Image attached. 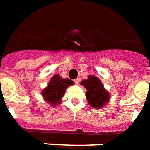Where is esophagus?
<instances>
[{"mask_svg":"<svg viewBox=\"0 0 150 150\" xmlns=\"http://www.w3.org/2000/svg\"><path fill=\"white\" fill-rule=\"evenodd\" d=\"M74 82H75V84H78V83H79V79H78V78H77V79H75V80H74Z\"/></svg>","mask_w":150,"mask_h":150,"instance_id":"34e87169","label":"esophagus"}]
</instances>
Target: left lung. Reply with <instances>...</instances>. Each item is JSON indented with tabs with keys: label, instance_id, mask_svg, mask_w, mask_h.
Listing matches in <instances>:
<instances>
[{
	"label": "left lung",
	"instance_id": "8db88e82",
	"mask_svg": "<svg viewBox=\"0 0 150 150\" xmlns=\"http://www.w3.org/2000/svg\"><path fill=\"white\" fill-rule=\"evenodd\" d=\"M81 85L86 89V96L90 105L93 108H102L109 100V93L96 77L89 75L87 79L81 81Z\"/></svg>",
	"mask_w": 150,
	"mask_h": 150
}]
</instances>
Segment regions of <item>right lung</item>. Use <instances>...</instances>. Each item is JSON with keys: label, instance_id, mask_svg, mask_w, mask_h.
Wrapping results in <instances>:
<instances>
[{"label": "right lung", "instance_id": "1", "mask_svg": "<svg viewBox=\"0 0 150 150\" xmlns=\"http://www.w3.org/2000/svg\"><path fill=\"white\" fill-rule=\"evenodd\" d=\"M73 84L74 82L72 80L69 78H62L59 74H55L50 79L48 86L42 90V96L46 102L55 106L60 103L67 87Z\"/></svg>", "mask_w": 150, "mask_h": 150}]
</instances>
